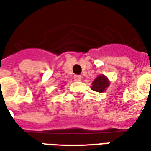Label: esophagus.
<instances>
[{
  "label": "esophagus",
  "instance_id": "obj_1",
  "mask_svg": "<svg viewBox=\"0 0 151 151\" xmlns=\"http://www.w3.org/2000/svg\"><path fill=\"white\" fill-rule=\"evenodd\" d=\"M81 79H82V77H81L80 75H74V80L77 81V82L81 81Z\"/></svg>",
  "mask_w": 151,
  "mask_h": 151
}]
</instances>
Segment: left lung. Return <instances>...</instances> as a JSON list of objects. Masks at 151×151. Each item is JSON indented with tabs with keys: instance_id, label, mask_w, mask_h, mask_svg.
Returning a JSON list of instances; mask_svg holds the SVG:
<instances>
[{
	"instance_id": "left-lung-1",
	"label": "left lung",
	"mask_w": 151,
	"mask_h": 151,
	"mask_svg": "<svg viewBox=\"0 0 151 151\" xmlns=\"http://www.w3.org/2000/svg\"><path fill=\"white\" fill-rule=\"evenodd\" d=\"M109 84L110 83H109V80L108 78L104 74H100L98 77H96V78L93 81L91 88L94 91L102 93L107 90Z\"/></svg>"
}]
</instances>
